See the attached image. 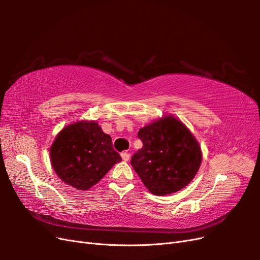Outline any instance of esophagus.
<instances>
[{"label":"esophagus","instance_id":"esophagus-1","mask_svg":"<svg viewBox=\"0 0 260 260\" xmlns=\"http://www.w3.org/2000/svg\"><path fill=\"white\" fill-rule=\"evenodd\" d=\"M120 155H121V158H122V160H124V161H128V160H129V158H130V154H129V153H127V152H122Z\"/></svg>","mask_w":260,"mask_h":260}]
</instances>
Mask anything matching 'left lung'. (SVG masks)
Here are the masks:
<instances>
[{
    "label": "left lung",
    "mask_w": 260,
    "mask_h": 260,
    "mask_svg": "<svg viewBox=\"0 0 260 260\" xmlns=\"http://www.w3.org/2000/svg\"><path fill=\"white\" fill-rule=\"evenodd\" d=\"M143 146L131 165L147 190L155 195L180 191L191 182L201 161V147L192 133L175 117L145 125L138 133Z\"/></svg>",
    "instance_id": "8db88e82"
}]
</instances>
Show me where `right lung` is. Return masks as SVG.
<instances>
[{
	"mask_svg": "<svg viewBox=\"0 0 260 260\" xmlns=\"http://www.w3.org/2000/svg\"><path fill=\"white\" fill-rule=\"evenodd\" d=\"M52 166L65 183L78 190H89L103 178L120 155L113 148L112 138L95 121L67 125L50 149Z\"/></svg>",
	"mask_w": 260,
	"mask_h": 260,
	"instance_id": "obj_1",
	"label": "right lung"
}]
</instances>
